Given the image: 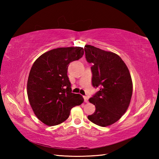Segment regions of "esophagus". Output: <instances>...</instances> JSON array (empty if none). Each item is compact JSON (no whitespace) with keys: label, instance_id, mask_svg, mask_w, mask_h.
<instances>
[{"label":"esophagus","instance_id":"1","mask_svg":"<svg viewBox=\"0 0 159 159\" xmlns=\"http://www.w3.org/2000/svg\"><path fill=\"white\" fill-rule=\"evenodd\" d=\"M83 98H84V101H85V102H88V100H89L88 97L86 96H83Z\"/></svg>","mask_w":159,"mask_h":159}]
</instances>
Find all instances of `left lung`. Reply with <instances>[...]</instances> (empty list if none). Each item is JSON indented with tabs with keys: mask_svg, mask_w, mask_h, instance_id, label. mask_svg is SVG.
Wrapping results in <instances>:
<instances>
[{
	"mask_svg": "<svg viewBox=\"0 0 159 159\" xmlns=\"http://www.w3.org/2000/svg\"><path fill=\"white\" fill-rule=\"evenodd\" d=\"M87 61L93 63L92 83L99 90L89 98L96 107L88 119L100 126L113 124L126 112L133 93V83L126 64L116 54L85 45Z\"/></svg>",
	"mask_w": 159,
	"mask_h": 159,
	"instance_id": "1",
	"label": "left lung"
}]
</instances>
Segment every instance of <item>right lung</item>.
Listing matches in <instances>:
<instances>
[{
  "instance_id": "right-lung-1",
  "label": "right lung",
  "mask_w": 159,
  "mask_h": 159,
  "mask_svg": "<svg viewBox=\"0 0 159 159\" xmlns=\"http://www.w3.org/2000/svg\"><path fill=\"white\" fill-rule=\"evenodd\" d=\"M84 55L81 47L52 49L33 63L27 82L30 104L38 119L48 126L66 120L72 107L84 101L80 94L72 93L67 76L69 64Z\"/></svg>"
}]
</instances>
